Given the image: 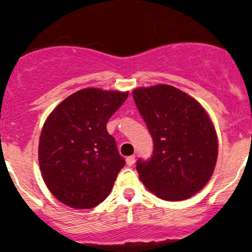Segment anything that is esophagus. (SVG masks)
<instances>
[{"label":"esophagus","instance_id":"34e87169","mask_svg":"<svg viewBox=\"0 0 252 252\" xmlns=\"http://www.w3.org/2000/svg\"><path fill=\"white\" fill-rule=\"evenodd\" d=\"M134 161H136V157H134V155H131V157H128V158H127V159H126V164H127V166H133Z\"/></svg>","mask_w":252,"mask_h":252}]
</instances>
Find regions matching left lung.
<instances>
[{
	"label": "left lung",
	"instance_id": "obj_1",
	"mask_svg": "<svg viewBox=\"0 0 252 252\" xmlns=\"http://www.w3.org/2000/svg\"><path fill=\"white\" fill-rule=\"evenodd\" d=\"M134 103L154 148L137 161V172L152 193L167 201L190 198L209 182L219 142L212 121L194 98L170 85L136 88Z\"/></svg>",
	"mask_w": 252,
	"mask_h": 252
}]
</instances>
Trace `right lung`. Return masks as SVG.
<instances>
[{
	"instance_id": "obj_1",
	"label": "right lung",
	"mask_w": 252,
	"mask_h": 252,
	"mask_svg": "<svg viewBox=\"0 0 252 252\" xmlns=\"http://www.w3.org/2000/svg\"><path fill=\"white\" fill-rule=\"evenodd\" d=\"M128 92L85 88L47 118L38 144L41 173L51 193L74 209H92L109 195L125 166L107 123Z\"/></svg>"
}]
</instances>
